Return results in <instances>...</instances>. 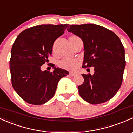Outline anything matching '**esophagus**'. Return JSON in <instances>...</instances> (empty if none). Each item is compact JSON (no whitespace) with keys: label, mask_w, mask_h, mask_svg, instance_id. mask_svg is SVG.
Returning a JSON list of instances; mask_svg holds the SVG:
<instances>
[{"label":"esophagus","mask_w":133,"mask_h":133,"mask_svg":"<svg viewBox=\"0 0 133 133\" xmlns=\"http://www.w3.org/2000/svg\"><path fill=\"white\" fill-rule=\"evenodd\" d=\"M69 76H74L75 75V72H70L69 73Z\"/></svg>","instance_id":"34e87169"}]
</instances>
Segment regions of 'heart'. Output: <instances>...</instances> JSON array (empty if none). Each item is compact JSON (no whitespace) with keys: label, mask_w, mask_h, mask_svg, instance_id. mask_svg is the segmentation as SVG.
I'll list each match as a JSON object with an SVG mask.
<instances>
[{"label":"heart","mask_w":133,"mask_h":133,"mask_svg":"<svg viewBox=\"0 0 133 133\" xmlns=\"http://www.w3.org/2000/svg\"><path fill=\"white\" fill-rule=\"evenodd\" d=\"M71 37H76V36H71ZM79 62L80 61L78 58H65L60 62L59 66L62 69H67V70H74L77 68Z\"/></svg>","instance_id":"1"}]
</instances>
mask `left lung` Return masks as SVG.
Masks as SVG:
<instances>
[{"mask_svg": "<svg viewBox=\"0 0 133 133\" xmlns=\"http://www.w3.org/2000/svg\"><path fill=\"white\" fill-rule=\"evenodd\" d=\"M67 30L83 42L82 68H94L93 75L82 74L84 82L78 87L81 97L92 104L110 100L122 85L125 66V51L119 37L111 30L91 23L72 25Z\"/></svg>", "mask_w": 133, "mask_h": 133, "instance_id": "obj_1", "label": "left lung"}]
</instances>
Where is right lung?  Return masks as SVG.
I'll list each match as a JSON object with an SVG mask.
<instances>
[{"label": "right lung", "instance_id": "add662e5", "mask_svg": "<svg viewBox=\"0 0 133 133\" xmlns=\"http://www.w3.org/2000/svg\"><path fill=\"white\" fill-rule=\"evenodd\" d=\"M68 25L32 26L22 32L14 42L9 61L11 83L19 97L29 104L41 105L51 99L60 79L69 74L56 67L53 72L41 69L48 62L54 42Z\"/></svg>", "mask_w": 133, "mask_h": 133}]
</instances>
